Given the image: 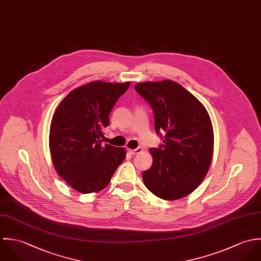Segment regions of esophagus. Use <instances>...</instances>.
Masks as SVG:
<instances>
[{
	"mask_svg": "<svg viewBox=\"0 0 261 261\" xmlns=\"http://www.w3.org/2000/svg\"><path fill=\"white\" fill-rule=\"evenodd\" d=\"M142 148L141 147H138V148H136V149H129L128 151H129V153L130 154H132V155H136V154H138V153H140V152H142Z\"/></svg>",
	"mask_w": 261,
	"mask_h": 261,
	"instance_id": "34e87169",
	"label": "esophagus"
}]
</instances>
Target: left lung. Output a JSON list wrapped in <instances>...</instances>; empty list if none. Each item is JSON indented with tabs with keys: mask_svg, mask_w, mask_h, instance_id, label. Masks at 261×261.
I'll use <instances>...</instances> for the list:
<instances>
[{
	"mask_svg": "<svg viewBox=\"0 0 261 261\" xmlns=\"http://www.w3.org/2000/svg\"><path fill=\"white\" fill-rule=\"evenodd\" d=\"M151 106L155 131L163 141L150 148L153 163L143 171L145 187L156 197L172 201L194 192L205 178L213 156L214 131L203 104L172 81L135 85Z\"/></svg>",
	"mask_w": 261,
	"mask_h": 261,
	"instance_id": "left-lung-1",
	"label": "left lung"
}]
</instances>
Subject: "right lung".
I'll return each mask as SVG.
<instances>
[{"instance_id":"1","label":"right lung","mask_w":261,"mask_h":261,"mask_svg":"<svg viewBox=\"0 0 261 261\" xmlns=\"http://www.w3.org/2000/svg\"><path fill=\"white\" fill-rule=\"evenodd\" d=\"M131 83L92 82L71 91L53 115L49 148L56 172L82 194L105 189L126 156L103 144L110 113Z\"/></svg>"}]
</instances>
